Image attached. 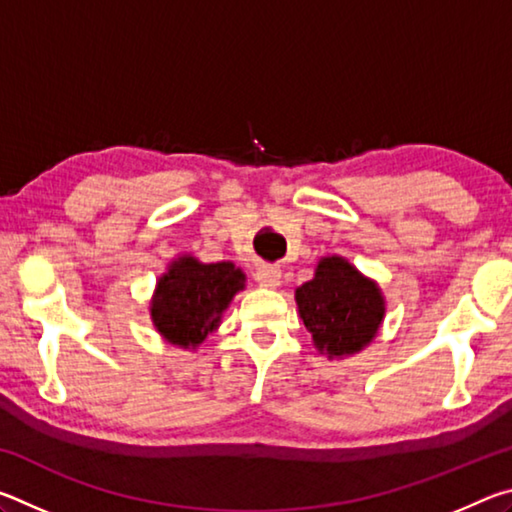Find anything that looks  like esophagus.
<instances>
[{"label": "esophagus", "mask_w": 512, "mask_h": 512, "mask_svg": "<svg viewBox=\"0 0 512 512\" xmlns=\"http://www.w3.org/2000/svg\"><path fill=\"white\" fill-rule=\"evenodd\" d=\"M280 280H282V271L277 266L264 264L255 271V282L259 284V287L275 289V287H280Z\"/></svg>", "instance_id": "34e87169"}]
</instances>
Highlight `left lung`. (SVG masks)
<instances>
[{
  "instance_id": "1",
  "label": "left lung",
  "mask_w": 512,
  "mask_h": 512,
  "mask_svg": "<svg viewBox=\"0 0 512 512\" xmlns=\"http://www.w3.org/2000/svg\"><path fill=\"white\" fill-rule=\"evenodd\" d=\"M302 323L327 357L354 354L375 339L384 318V298L375 282L343 257L320 259L314 280L296 289Z\"/></svg>"
}]
</instances>
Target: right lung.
Instances as JSON below:
<instances>
[{"label":"right lung","instance_id":"right-lung-1","mask_svg":"<svg viewBox=\"0 0 512 512\" xmlns=\"http://www.w3.org/2000/svg\"><path fill=\"white\" fill-rule=\"evenodd\" d=\"M244 280V273L230 262L201 264L194 257L178 259L155 289L153 325L169 343L196 348L219 327L223 309L244 289Z\"/></svg>","mask_w":512,"mask_h":512}]
</instances>
